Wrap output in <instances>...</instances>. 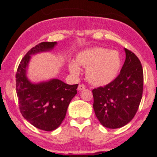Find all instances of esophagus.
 Wrapping results in <instances>:
<instances>
[{
	"mask_svg": "<svg viewBox=\"0 0 157 157\" xmlns=\"http://www.w3.org/2000/svg\"><path fill=\"white\" fill-rule=\"evenodd\" d=\"M86 89V86L83 84H80V85H78V91H81V90H85Z\"/></svg>",
	"mask_w": 157,
	"mask_h": 157,
	"instance_id": "obj_1",
	"label": "esophagus"
}]
</instances>
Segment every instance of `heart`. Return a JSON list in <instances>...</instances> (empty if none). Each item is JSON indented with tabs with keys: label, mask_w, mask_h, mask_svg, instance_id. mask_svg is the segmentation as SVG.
Instances as JSON below:
<instances>
[{
	"label": "heart",
	"mask_w": 157,
	"mask_h": 157,
	"mask_svg": "<svg viewBox=\"0 0 157 157\" xmlns=\"http://www.w3.org/2000/svg\"><path fill=\"white\" fill-rule=\"evenodd\" d=\"M86 67V76L94 85H105L115 79L121 66V58L117 51L101 47L89 48L76 56V63H68L69 71L74 75L80 73L77 64Z\"/></svg>",
	"instance_id": "obj_1"
}]
</instances>
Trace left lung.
<instances>
[{
    "instance_id": "obj_1",
    "label": "left lung",
    "mask_w": 157,
    "mask_h": 157,
    "mask_svg": "<svg viewBox=\"0 0 157 157\" xmlns=\"http://www.w3.org/2000/svg\"><path fill=\"white\" fill-rule=\"evenodd\" d=\"M126 59L114 81L93 90L94 109L101 125L116 129L127 125L138 111L143 92V70L139 59L124 48Z\"/></svg>"
}]
</instances>
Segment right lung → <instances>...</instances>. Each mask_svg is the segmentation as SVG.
<instances>
[{"label":"right lung","instance_id":"1","mask_svg":"<svg viewBox=\"0 0 157 157\" xmlns=\"http://www.w3.org/2000/svg\"><path fill=\"white\" fill-rule=\"evenodd\" d=\"M56 45V41L41 42L32 48L22 59L16 75L20 112L34 127L45 131L59 127L71 101L77 94L78 84L68 85L57 78L36 83L27 77L31 56L52 50Z\"/></svg>","mask_w":157,"mask_h":157}]
</instances>
